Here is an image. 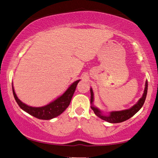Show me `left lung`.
Wrapping results in <instances>:
<instances>
[{
	"instance_id": "8db88e82",
	"label": "left lung",
	"mask_w": 158,
	"mask_h": 158,
	"mask_svg": "<svg viewBox=\"0 0 158 158\" xmlns=\"http://www.w3.org/2000/svg\"><path fill=\"white\" fill-rule=\"evenodd\" d=\"M147 90H148V82L146 81V85H145V89H144V92H143L142 97L139 99V101H138L134 106H132L131 108H130L128 110H122V111L112 112H110V114L109 116H104L101 114L100 110L96 108V107L92 106H91V108L94 110L95 114L97 116V117L101 118V119L107 121V122L112 123L123 122V121H125L126 120L129 119L130 118H131L132 116H134L141 108H142V107L143 106V105L144 103L145 100H146V94H147ZM90 92H91V103L92 104L93 101H94V93L92 88H91L90 89Z\"/></svg>"
}]
</instances>
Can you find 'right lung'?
I'll return each instance as SVG.
<instances>
[{"mask_svg":"<svg viewBox=\"0 0 158 158\" xmlns=\"http://www.w3.org/2000/svg\"><path fill=\"white\" fill-rule=\"evenodd\" d=\"M80 81L81 80H78V81L74 82L62 96L58 97L57 99H55L54 101L51 102V103L48 104L47 106L40 107L28 106L25 103H22L18 98L17 96H16L15 89H14L13 85L12 92L14 97H15L16 103H17L19 107L22 110H24L25 112H27L30 115L33 116V117L40 118V119L49 120L59 116L67 108L69 104L71 103V98L73 97L77 85Z\"/></svg>","mask_w":158,"mask_h":158,"instance_id":"1","label":"right lung"}]
</instances>
